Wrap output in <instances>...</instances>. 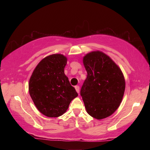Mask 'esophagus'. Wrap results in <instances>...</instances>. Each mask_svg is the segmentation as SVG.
I'll use <instances>...</instances> for the list:
<instances>
[{
    "label": "esophagus",
    "instance_id": "34e87169",
    "mask_svg": "<svg viewBox=\"0 0 150 150\" xmlns=\"http://www.w3.org/2000/svg\"><path fill=\"white\" fill-rule=\"evenodd\" d=\"M75 89H76V91L77 93H79V91H80V87H79V86H78V85L75 86Z\"/></svg>",
    "mask_w": 150,
    "mask_h": 150
}]
</instances>
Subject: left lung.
<instances>
[{
  "label": "left lung",
  "mask_w": 150,
  "mask_h": 150,
  "mask_svg": "<svg viewBox=\"0 0 150 150\" xmlns=\"http://www.w3.org/2000/svg\"><path fill=\"white\" fill-rule=\"evenodd\" d=\"M87 72L81 90L87 113L97 120L111 115L120 106L126 83L120 67L105 53L92 51L83 57Z\"/></svg>",
  "instance_id": "1"
}]
</instances>
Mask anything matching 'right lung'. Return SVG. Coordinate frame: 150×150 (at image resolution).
I'll list each match as a JSON object with an SVG mask.
<instances>
[{"mask_svg": "<svg viewBox=\"0 0 150 150\" xmlns=\"http://www.w3.org/2000/svg\"><path fill=\"white\" fill-rule=\"evenodd\" d=\"M67 57L53 54L42 59L28 82L30 98L39 111L48 117L64 114L71 100L78 96L64 73Z\"/></svg>", "mask_w": 150, "mask_h": 150, "instance_id": "1", "label": "right lung"}]
</instances>
